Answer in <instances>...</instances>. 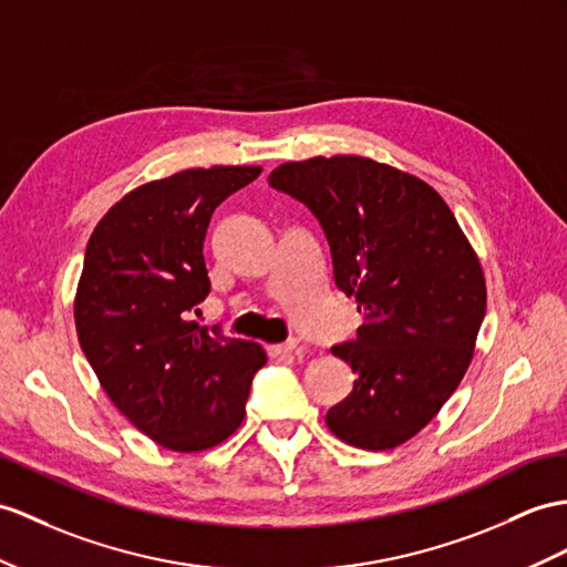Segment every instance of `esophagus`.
<instances>
[{
	"instance_id": "esophagus-1",
	"label": "esophagus",
	"mask_w": 567,
	"mask_h": 567,
	"mask_svg": "<svg viewBox=\"0 0 567 567\" xmlns=\"http://www.w3.org/2000/svg\"><path fill=\"white\" fill-rule=\"evenodd\" d=\"M298 343L296 341H286V343H271V347H267V353L271 358H284V355H291L296 351Z\"/></svg>"
}]
</instances>
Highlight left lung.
Returning a JSON list of instances; mask_svg holds the SVG:
<instances>
[{
    "label": "left lung",
    "instance_id": "left-lung-1",
    "mask_svg": "<svg viewBox=\"0 0 567 567\" xmlns=\"http://www.w3.org/2000/svg\"><path fill=\"white\" fill-rule=\"evenodd\" d=\"M269 185L302 202L329 243L334 284L363 324L331 353L358 375L327 411L343 443H406L460 388L486 315L481 261L445 199L421 177L363 156L284 163Z\"/></svg>",
    "mask_w": 567,
    "mask_h": 567
}]
</instances>
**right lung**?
Here are the masks:
<instances>
[{
  "label": "right lung",
  "mask_w": 567,
  "mask_h": 567,
  "mask_svg": "<svg viewBox=\"0 0 567 567\" xmlns=\"http://www.w3.org/2000/svg\"><path fill=\"white\" fill-rule=\"evenodd\" d=\"M259 165L189 168L124 195L93 228L74 322L101 388L132 425L173 452L240 427L267 353L192 320L209 296L204 238L216 206Z\"/></svg>",
  "instance_id": "obj_1"
}]
</instances>
